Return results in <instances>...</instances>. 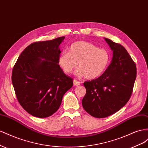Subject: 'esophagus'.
I'll return each instance as SVG.
<instances>
[{
	"label": "esophagus",
	"instance_id": "obj_1",
	"mask_svg": "<svg viewBox=\"0 0 148 148\" xmlns=\"http://www.w3.org/2000/svg\"><path fill=\"white\" fill-rule=\"evenodd\" d=\"M73 84L75 85V86H78V85L80 84V83L78 81H77L76 79H74L73 80Z\"/></svg>",
	"mask_w": 148,
	"mask_h": 148
}]
</instances>
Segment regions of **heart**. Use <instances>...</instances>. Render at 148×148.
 Instances as JSON below:
<instances>
[{"label":"heart","mask_w":148,"mask_h":148,"mask_svg":"<svg viewBox=\"0 0 148 148\" xmlns=\"http://www.w3.org/2000/svg\"><path fill=\"white\" fill-rule=\"evenodd\" d=\"M110 60L109 53L95 44L86 41H78L71 44L69 52H61L59 59L60 68L67 75L77 66L75 75L79 78L95 79L104 72Z\"/></svg>","instance_id":"b5f03b06"}]
</instances>
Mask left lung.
<instances>
[{
	"label": "left lung",
	"mask_w": 148,
	"mask_h": 148,
	"mask_svg": "<svg viewBox=\"0 0 148 148\" xmlns=\"http://www.w3.org/2000/svg\"><path fill=\"white\" fill-rule=\"evenodd\" d=\"M113 52L110 65L99 78L83 83L86 93L82 106L96 118L117 112L130 97L136 77V67L122 45L104 38Z\"/></svg>",
	"instance_id": "8db88e82"
}]
</instances>
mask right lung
Masks as SVG:
<instances>
[{
  "label": "right lung",
  "instance_id": "right-lung-1",
  "mask_svg": "<svg viewBox=\"0 0 148 148\" xmlns=\"http://www.w3.org/2000/svg\"><path fill=\"white\" fill-rule=\"evenodd\" d=\"M65 36L34 42L21 52L12 75L17 99L31 115L46 118L59 109L73 79L60 68L59 46Z\"/></svg>",
  "mask_w": 148,
  "mask_h": 148
}]
</instances>
